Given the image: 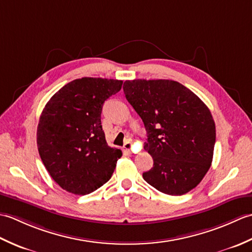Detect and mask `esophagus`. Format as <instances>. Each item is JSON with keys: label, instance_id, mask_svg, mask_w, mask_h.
<instances>
[{"label": "esophagus", "instance_id": "34e87169", "mask_svg": "<svg viewBox=\"0 0 252 252\" xmlns=\"http://www.w3.org/2000/svg\"><path fill=\"white\" fill-rule=\"evenodd\" d=\"M131 148H132V143H131L130 141H127V142L125 144V146H123V149H125V152L130 153Z\"/></svg>", "mask_w": 252, "mask_h": 252}]
</instances>
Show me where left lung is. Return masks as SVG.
<instances>
[{
    "label": "left lung",
    "mask_w": 252,
    "mask_h": 252,
    "mask_svg": "<svg viewBox=\"0 0 252 252\" xmlns=\"http://www.w3.org/2000/svg\"><path fill=\"white\" fill-rule=\"evenodd\" d=\"M123 91L147 132L144 149L154 165L143 173L144 180L172 196L195 189L210 168L216 144V125L208 107L172 80H127Z\"/></svg>",
    "instance_id": "left-lung-1"
}]
</instances>
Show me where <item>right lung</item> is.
<instances>
[{"label":"right lung","mask_w":252,"mask_h":252,"mask_svg":"<svg viewBox=\"0 0 252 252\" xmlns=\"http://www.w3.org/2000/svg\"><path fill=\"white\" fill-rule=\"evenodd\" d=\"M121 87V80L76 79L45 105L37 125V149L63 189L87 195L111 178L122 152L107 144L100 114L105 100Z\"/></svg>","instance_id":"right-lung-1"}]
</instances>
